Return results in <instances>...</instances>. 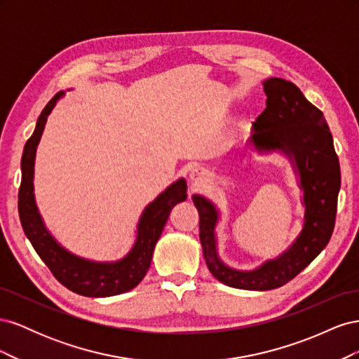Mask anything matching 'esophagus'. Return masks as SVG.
<instances>
[{
    "label": "esophagus",
    "instance_id": "obj_1",
    "mask_svg": "<svg viewBox=\"0 0 359 359\" xmlns=\"http://www.w3.org/2000/svg\"><path fill=\"white\" fill-rule=\"evenodd\" d=\"M190 180L194 184H201L203 181V172L199 169H191L190 170Z\"/></svg>",
    "mask_w": 359,
    "mask_h": 359
}]
</instances>
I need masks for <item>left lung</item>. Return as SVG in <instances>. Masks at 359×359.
<instances>
[{
	"instance_id": "obj_1",
	"label": "left lung",
	"mask_w": 359,
	"mask_h": 359,
	"mask_svg": "<svg viewBox=\"0 0 359 359\" xmlns=\"http://www.w3.org/2000/svg\"><path fill=\"white\" fill-rule=\"evenodd\" d=\"M266 109L253 123L252 144L257 154H281L290 161L304 208L298 236L273 259L255 269H236L219 255L217 224L222 212L215 203L193 194L199 211V238L206 266L223 285L245 290H269L286 285L327 247L334 231L340 191V163L323 114L295 83L281 78L262 82Z\"/></svg>"
}]
</instances>
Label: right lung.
<instances>
[{
  "mask_svg": "<svg viewBox=\"0 0 359 359\" xmlns=\"http://www.w3.org/2000/svg\"><path fill=\"white\" fill-rule=\"evenodd\" d=\"M64 95L66 91H60L52 97L37 119L34 133L25 144L20 160L22 181H20L18 202L20 223L37 255L61 285L79 295L91 298L119 295L136 287L145 277L153 260L156 244L172 208L187 199V182L184 178L173 181L153 202L145 206L136 226L135 243L121 259L112 262H99L69 252L55 240L43 222L34 194L37 147L48 116Z\"/></svg>",
  "mask_w": 359,
  "mask_h": 359,
  "instance_id": "add662e5",
  "label": "right lung"
}]
</instances>
